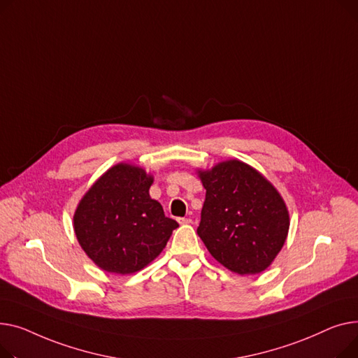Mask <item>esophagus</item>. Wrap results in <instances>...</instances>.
<instances>
[{"label":"esophagus","instance_id":"1","mask_svg":"<svg viewBox=\"0 0 358 358\" xmlns=\"http://www.w3.org/2000/svg\"><path fill=\"white\" fill-rule=\"evenodd\" d=\"M178 222L179 224H191L192 220L191 218H178Z\"/></svg>","mask_w":358,"mask_h":358}]
</instances>
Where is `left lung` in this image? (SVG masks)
Masks as SVG:
<instances>
[{"mask_svg": "<svg viewBox=\"0 0 358 358\" xmlns=\"http://www.w3.org/2000/svg\"><path fill=\"white\" fill-rule=\"evenodd\" d=\"M206 189L198 236L211 256L238 275H257L282 250L289 213L278 189L237 159L198 171Z\"/></svg>", "mask_w": 358, "mask_h": 358, "instance_id": "8db88e82", "label": "left lung"}]
</instances>
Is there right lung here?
<instances>
[{"label":"right lung","instance_id":"obj_1","mask_svg":"<svg viewBox=\"0 0 358 358\" xmlns=\"http://www.w3.org/2000/svg\"><path fill=\"white\" fill-rule=\"evenodd\" d=\"M153 176L129 163L105 172L83 195L73 215L76 238L102 270L131 275L152 263L179 224L150 198Z\"/></svg>","mask_w":358,"mask_h":358}]
</instances>
